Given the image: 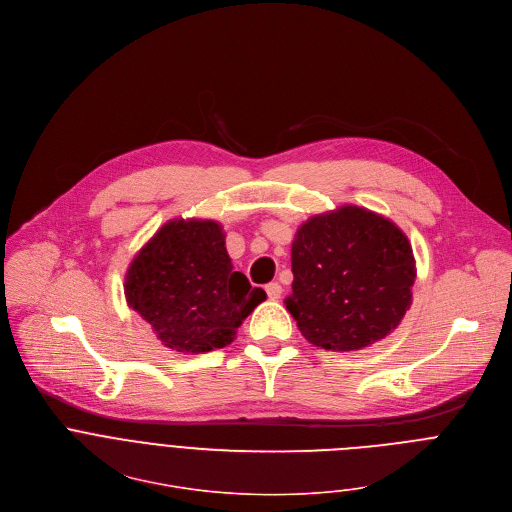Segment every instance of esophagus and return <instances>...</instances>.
Segmentation results:
<instances>
[{"mask_svg": "<svg viewBox=\"0 0 512 512\" xmlns=\"http://www.w3.org/2000/svg\"><path fill=\"white\" fill-rule=\"evenodd\" d=\"M265 291H267V297H269V299H273V301L281 297V285H279V283H275V281H273V283H269V285L265 287Z\"/></svg>", "mask_w": 512, "mask_h": 512, "instance_id": "34e87169", "label": "esophagus"}]
</instances>
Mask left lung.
<instances>
[{"instance_id": "1", "label": "left lung", "mask_w": 512, "mask_h": 512, "mask_svg": "<svg viewBox=\"0 0 512 512\" xmlns=\"http://www.w3.org/2000/svg\"><path fill=\"white\" fill-rule=\"evenodd\" d=\"M285 307L315 348L358 352L382 342L412 307L416 259L386 215L342 205L309 217L291 243Z\"/></svg>"}]
</instances>
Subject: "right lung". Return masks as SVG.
I'll list each match as a JSON object with an SVG mask.
<instances>
[{
	"label": "right lung",
	"mask_w": 512,
	"mask_h": 512,
	"mask_svg": "<svg viewBox=\"0 0 512 512\" xmlns=\"http://www.w3.org/2000/svg\"><path fill=\"white\" fill-rule=\"evenodd\" d=\"M225 229L213 219H170L132 257L124 275L126 305L179 354L229 346L267 299L233 269Z\"/></svg>",
	"instance_id": "obj_1"
}]
</instances>
